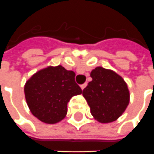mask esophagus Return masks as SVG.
<instances>
[{"label":"esophagus","instance_id":"1","mask_svg":"<svg viewBox=\"0 0 154 154\" xmlns=\"http://www.w3.org/2000/svg\"><path fill=\"white\" fill-rule=\"evenodd\" d=\"M86 85H87V83H85V84H83V85H80V88H81V90H84L85 88L86 87Z\"/></svg>","mask_w":154,"mask_h":154}]
</instances>
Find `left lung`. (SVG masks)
Masks as SVG:
<instances>
[{"label":"left lung","instance_id":"1","mask_svg":"<svg viewBox=\"0 0 154 154\" xmlns=\"http://www.w3.org/2000/svg\"><path fill=\"white\" fill-rule=\"evenodd\" d=\"M92 80L82 95L91 113L100 123L115 122L124 113L130 101V93L123 78L115 71L96 67L91 72Z\"/></svg>","mask_w":154,"mask_h":154}]
</instances>
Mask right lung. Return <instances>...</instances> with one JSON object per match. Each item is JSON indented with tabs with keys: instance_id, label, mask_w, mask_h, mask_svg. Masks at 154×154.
<instances>
[{
	"instance_id": "right-lung-1",
	"label": "right lung",
	"mask_w": 154,
	"mask_h": 154,
	"mask_svg": "<svg viewBox=\"0 0 154 154\" xmlns=\"http://www.w3.org/2000/svg\"><path fill=\"white\" fill-rule=\"evenodd\" d=\"M75 73L62 65L37 71L24 85V94L32 114L42 122L55 124L64 119L70 99L82 94L75 81Z\"/></svg>"
}]
</instances>
